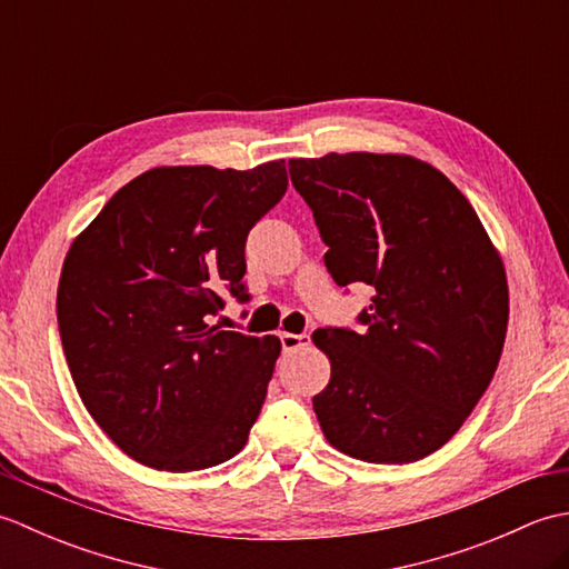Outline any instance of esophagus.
<instances>
[{
	"label": "esophagus",
	"instance_id": "obj_1",
	"mask_svg": "<svg viewBox=\"0 0 569 569\" xmlns=\"http://www.w3.org/2000/svg\"><path fill=\"white\" fill-rule=\"evenodd\" d=\"M281 337V345H283V352H296V349L300 347H308L310 337L303 332V335H293V332H281L278 335Z\"/></svg>",
	"mask_w": 569,
	"mask_h": 569
}]
</instances>
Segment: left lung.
<instances>
[{
  "label": "left lung",
  "mask_w": 569,
  "mask_h": 569,
  "mask_svg": "<svg viewBox=\"0 0 569 569\" xmlns=\"http://www.w3.org/2000/svg\"><path fill=\"white\" fill-rule=\"evenodd\" d=\"M288 166L330 247L335 283L373 288L365 332H312L332 369L312 398L325 438L373 465L428 457L497 371L509 325L499 251L462 192L413 156L352 151Z\"/></svg>",
  "instance_id": "obj_1"
}]
</instances>
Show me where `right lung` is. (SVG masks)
I'll list each match as a JSON object with an SVG mask.
<instances>
[{
  "instance_id": "add662e5",
  "label": "right lung",
  "mask_w": 569,
  "mask_h": 569,
  "mask_svg": "<svg viewBox=\"0 0 569 569\" xmlns=\"http://www.w3.org/2000/svg\"><path fill=\"white\" fill-rule=\"evenodd\" d=\"M286 188L283 159L151 168L72 239L60 342L84 408L137 462L196 471L247 445L281 340L214 316L224 291L247 300V234Z\"/></svg>"
}]
</instances>
